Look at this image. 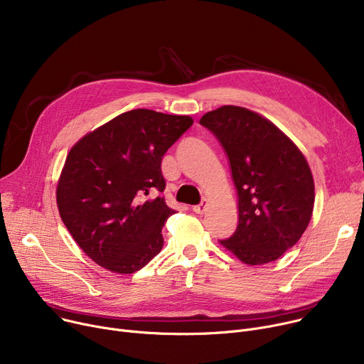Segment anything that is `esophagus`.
Wrapping results in <instances>:
<instances>
[{"mask_svg": "<svg viewBox=\"0 0 364 364\" xmlns=\"http://www.w3.org/2000/svg\"><path fill=\"white\" fill-rule=\"evenodd\" d=\"M206 205H208V202L206 200H203L200 205H196V206H193V212L195 213H205V210H206Z\"/></svg>", "mask_w": 364, "mask_h": 364, "instance_id": "esophagus-1", "label": "esophagus"}]
</instances>
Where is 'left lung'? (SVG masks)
<instances>
[{"label": "left lung", "instance_id": "1", "mask_svg": "<svg viewBox=\"0 0 364 364\" xmlns=\"http://www.w3.org/2000/svg\"><path fill=\"white\" fill-rule=\"evenodd\" d=\"M221 143L238 196V225L221 245L247 264L277 260L306 231L314 205L309 164L264 117L225 105L200 118Z\"/></svg>", "mask_w": 364, "mask_h": 364}]
</instances>
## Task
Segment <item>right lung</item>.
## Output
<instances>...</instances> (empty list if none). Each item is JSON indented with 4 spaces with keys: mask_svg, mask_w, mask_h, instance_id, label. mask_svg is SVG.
Segmentation results:
<instances>
[{
    "mask_svg": "<svg viewBox=\"0 0 364 364\" xmlns=\"http://www.w3.org/2000/svg\"><path fill=\"white\" fill-rule=\"evenodd\" d=\"M193 124L187 115L133 109L82 137L57 187L60 216L79 247L102 268L133 274L162 249L174 209L161 193L165 152ZM158 192L154 200L147 196Z\"/></svg>",
    "mask_w": 364,
    "mask_h": 364,
    "instance_id": "right-lung-1",
    "label": "right lung"
}]
</instances>
